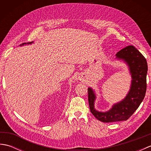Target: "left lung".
Instances as JSON below:
<instances>
[{
    "instance_id": "left-lung-1",
    "label": "left lung",
    "mask_w": 151,
    "mask_h": 151,
    "mask_svg": "<svg viewBox=\"0 0 151 151\" xmlns=\"http://www.w3.org/2000/svg\"><path fill=\"white\" fill-rule=\"evenodd\" d=\"M119 59L124 60L130 67L132 84L124 100L115 104L110 110L99 112L94 108L95 95L92 89L88 88V101L91 114L103 123L126 121L136 111L142 103L147 90V63L145 58L132 45L123 48L116 54Z\"/></svg>"
}]
</instances>
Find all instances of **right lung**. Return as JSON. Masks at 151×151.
Here are the masks:
<instances>
[{"mask_svg": "<svg viewBox=\"0 0 151 151\" xmlns=\"http://www.w3.org/2000/svg\"><path fill=\"white\" fill-rule=\"evenodd\" d=\"M31 42H28V43H27L28 44H30V43H32ZM24 44H26V43H22V44H21V45H24Z\"/></svg>", "mask_w": 151, "mask_h": 151, "instance_id": "obj_1", "label": "right lung"}]
</instances>
